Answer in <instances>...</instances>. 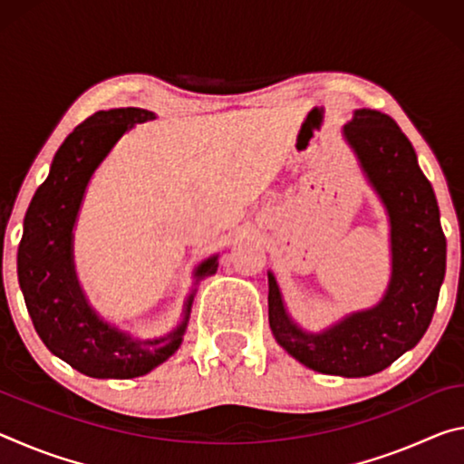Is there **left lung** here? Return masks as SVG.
<instances>
[{
    "label": "left lung",
    "mask_w": 464,
    "mask_h": 464,
    "mask_svg": "<svg viewBox=\"0 0 464 464\" xmlns=\"http://www.w3.org/2000/svg\"><path fill=\"white\" fill-rule=\"evenodd\" d=\"M343 137L389 215V286L372 309L350 313L311 334L288 315L276 278L268 272V319L276 342L298 362L356 379L384 371L426 334L446 274V237L431 184L410 139L391 116L356 110Z\"/></svg>",
    "instance_id": "8db88e82"
}]
</instances>
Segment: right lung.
Returning a JSON list of instances; mask_svg holds the SVG:
<instances>
[{"mask_svg":"<svg viewBox=\"0 0 464 464\" xmlns=\"http://www.w3.org/2000/svg\"><path fill=\"white\" fill-rule=\"evenodd\" d=\"M153 119L143 108L100 110L85 119L54 153L49 178L38 186L24 217L18 280L36 334L54 356L93 379H135L166 362L182 343L196 295L192 288L182 321L168 335L135 340L106 324L77 282L73 227L90 178L124 132ZM217 257L194 270V286L217 272Z\"/></svg>","mask_w":464,"mask_h":464,"instance_id":"obj_1","label":"right lung"}]
</instances>
